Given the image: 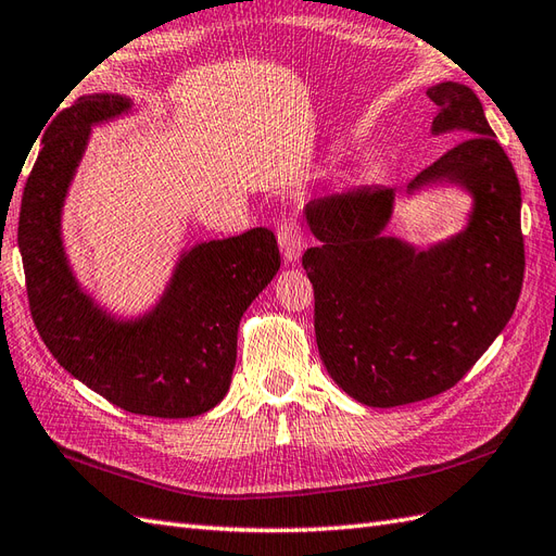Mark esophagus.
<instances>
[{
	"label": "esophagus",
	"instance_id": "1",
	"mask_svg": "<svg viewBox=\"0 0 556 556\" xmlns=\"http://www.w3.org/2000/svg\"><path fill=\"white\" fill-rule=\"evenodd\" d=\"M303 241H305L303 227H301V223H298V218L295 216L283 218L279 225V247H281L283 258H287L289 263L295 261L303 251Z\"/></svg>",
	"mask_w": 556,
	"mask_h": 556
}]
</instances>
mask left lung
<instances>
[{"mask_svg": "<svg viewBox=\"0 0 556 556\" xmlns=\"http://www.w3.org/2000/svg\"><path fill=\"white\" fill-rule=\"evenodd\" d=\"M434 134L460 142L410 182L451 180L475 194L467 230L430 251L382 237L394 190L324 194L305 208L319 239L303 255L315 289L326 371L352 400L390 408L451 390L501 333L523 283L521 188L472 89H427Z\"/></svg>", "mask_w": 556, "mask_h": 556, "instance_id": "obj_1", "label": "left lung"}]
</instances>
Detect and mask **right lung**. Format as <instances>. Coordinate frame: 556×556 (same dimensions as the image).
Listing matches in <instances>:
<instances>
[{"mask_svg": "<svg viewBox=\"0 0 556 556\" xmlns=\"http://www.w3.org/2000/svg\"><path fill=\"white\" fill-rule=\"evenodd\" d=\"M129 110L122 96H81L45 134L27 176L18 247L30 315L67 374L129 414L192 418L230 390L237 329L279 269L267 227L199 244L182 255L162 303L138 321H117L81 293L61 241V206L91 124Z\"/></svg>", "mask_w": 556, "mask_h": 556, "instance_id": "right-lung-1", "label": "right lung"}]
</instances>
